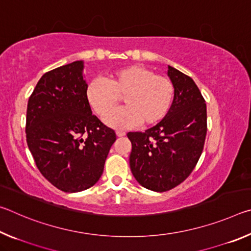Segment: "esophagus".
Returning <instances> with one entry per match:
<instances>
[{
    "mask_svg": "<svg viewBox=\"0 0 251 251\" xmlns=\"http://www.w3.org/2000/svg\"><path fill=\"white\" fill-rule=\"evenodd\" d=\"M116 135L118 136V137H123V136L126 135V133L123 130H116Z\"/></svg>",
    "mask_w": 251,
    "mask_h": 251,
    "instance_id": "esophagus-1",
    "label": "esophagus"
}]
</instances>
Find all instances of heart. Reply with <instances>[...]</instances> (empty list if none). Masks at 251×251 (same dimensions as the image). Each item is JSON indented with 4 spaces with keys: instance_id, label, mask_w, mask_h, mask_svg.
I'll return each instance as SVG.
<instances>
[{
    "instance_id": "obj_1",
    "label": "heart",
    "mask_w": 251,
    "mask_h": 251,
    "mask_svg": "<svg viewBox=\"0 0 251 251\" xmlns=\"http://www.w3.org/2000/svg\"><path fill=\"white\" fill-rule=\"evenodd\" d=\"M174 86L171 79L142 65H129L114 71L108 82L92 79L86 88V100L97 115L103 117L116 107L121 97L126 107L104 118L113 128H130L158 123L171 108Z\"/></svg>"
}]
</instances>
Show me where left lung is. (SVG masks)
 Masks as SVG:
<instances>
[{"label":"left lung","mask_w":251,"mask_h":251,"mask_svg":"<svg viewBox=\"0 0 251 251\" xmlns=\"http://www.w3.org/2000/svg\"><path fill=\"white\" fill-rule=\"evenodd\" d=\"M174 100L151 128L129 131V166L135 179L152 192H167L184 181L198 163L207 133L205 100L194 79L168 65Z\"/></svg>","instance_id":"left-lung-1"}]
</instances>
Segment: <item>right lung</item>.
Listing matches in <instances>:
<instances>
[{
    "mask_svg": "<svg viewBox=\"0 0 251 251\" xmlns=\"http://www.w3.org/2000/svg\"><path fill=\"white\" fill-rule=\"evenodd\" d=\"M83 71L84 62L75 61L48 72L27 103L28 150L42 175L65 193L100 180L116 141L115 131L92 115Z\"/></svg>",
    "mask_w": 251,
    "mask_h": 251,
    "instance_id": "right-lung-1",
    "label": "right lung"
}]
</instances>
